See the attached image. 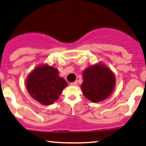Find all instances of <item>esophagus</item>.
I'll use <instances>...</instances> for the list:
<instances>
[{
  "label": "esophagus",
  "instance_id": "34e87169",
  "mask_svg": "<svg viewBox=\"0 0 146 146\" xmlns=\"http://www.w3.org/2000/svg\"><path fill=\"white\" fill-rule=\"evenodd\" d=\"M70 84H71V86H77V85H78V82L75 81L74 82H71L70 83Z\"/></svg>",
  "mask_w": 146,
  "mask_h": 146
}]
</instances>
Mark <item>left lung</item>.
<instances>
[{
  "instance_id": "obj_1",
  "label": "left lung",
  "mask_w": 146,
  "mask_h": 146,
  "mask_svg": "<svg viewBox=\"0 0 146 146\" xmlns=\"http://www.w3.org/2000/svg\"><path fill=\"white\" fill-rule=\"evenodd\" d=\"M82 90L84 96L93 102L104 100L111 94L115 87V75L104 65H94L83 73Z\"/></svg>"
}]
</instances>
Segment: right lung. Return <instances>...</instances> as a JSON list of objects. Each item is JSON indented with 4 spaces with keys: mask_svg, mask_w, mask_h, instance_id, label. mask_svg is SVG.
<instances>
[{
    "mask_svg": "<svg viewBox=\"0 0 146 146\" xmlns=\"http://www.w3.org/2000/svg\"><path fill=\"white\" fill-rule=\"evenodd\" d=\"M53 66L43 65L36 67L27 79V88L32 98L42 104H52L58 100L67 83L58 76Z\"/></svg>",
    "mask_w": 146,
    "mask_h": 146,
    "instance_id": "1",
    "label": "right lung"
}]
</instances>
